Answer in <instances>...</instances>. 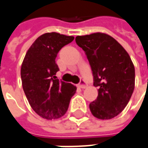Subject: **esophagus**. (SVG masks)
Masks as SVG:
<instances>
[{"label": "esophagus", "mask_w": 148, "mask_h": 148, "mask_svg": "<svg viewBox=\"0 0 148 148\" xmlns=\"http://www.w3.org/2000/svg\"><path fill=\"white\" fill-rule=\"evenodd\" d=\"M79 88H85L87 87V83L84 80H81V82H80V84H78Z\"/></svg>", "instance_id": "obj_1"}]
</instances>
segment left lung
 I'll use <instances>...</instances> for the list:
<instances>
[{
	"label": "left lung",
	"instance_id": "left-lung-1",
	"mask_svg": "<svg viewBox=\"0 0 148 148\" xmlns=\"http://www.w3.org/2000/svg\"><path fill=\"white\" fill-rule=\"evenodd\" d=\"M75 41L88 60L97 99L89 104L95 117L110 119L119 115L131 98L135 69L129 54L115 39L104 33L77 36Z\"/></svg>",
	"mask_w": 148,
	"mask_h": 148
}]
</instances>
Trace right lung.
<instances>
[{
	"mask_svg": "<svg viewBox=\"0 0 148 148\" xmlns=\"http://www.w3.org/2000/svg\"><path fill=\"white\" fill-rule=\"evenodd\" d=\"M56 32L42 35L27 51L21 68L22 88L34 111L47 119L63 116L77 88L59 81L56 57L62 47L74 40Z\"/></svg>",
	"mask_w": 148,
	"mask_h": 148,
	"instance_id": "1",
	"label": "right lung"
}]
</instances>
